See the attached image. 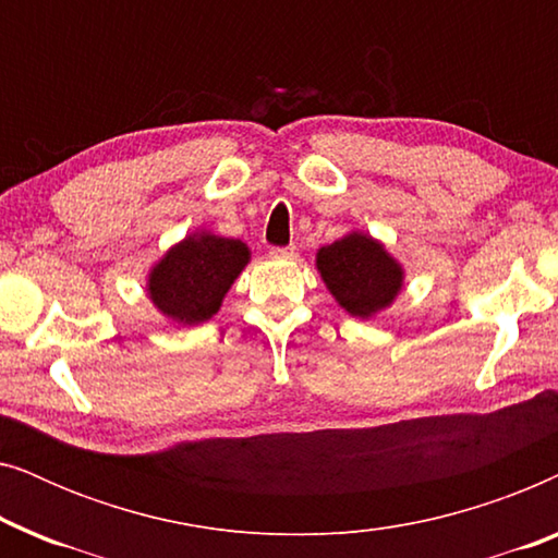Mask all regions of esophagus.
<instances>
[{"label":"esophagus","instance_id":"34e87169","mask_svg":"<svg viewBox=\"0 0 558 558\" xmlns=\"http://www.w3.org/2000/svg\"><path fill=\"white\" fill-rule=\"evenodd\" d=\"M269 254L274 258H292L294 256V246H274Z\"/></svg>","mask_w":558,"mask_h":558}]
</instances>
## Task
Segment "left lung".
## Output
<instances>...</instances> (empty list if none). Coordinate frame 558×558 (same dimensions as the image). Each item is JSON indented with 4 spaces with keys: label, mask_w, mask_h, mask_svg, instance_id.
I'll return each mask as SVG.
<instances>
[{
    "label": "left lung",
    "mask_w": 558,
    "mask_h": 558,
    "mask_svg": "<svg viewBox=\"0 0 558 558\" xmlns=\"http://www.w3.org/2000/svg\"><path fill=\"white\" fill-rule=\"evenodd\" d=\"M317 269L340 307L353 317L368 319L401 292V266L365 233H348L319 248Z\"/></svg>",
    "instance_id": "obj_1"
}]
</instances>
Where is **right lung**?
<instances>
[{"label":"right lung","instance_id":"1","mask_svg":"<svg viewBox=\"0 0 558 558\" xmlns=\"http://www.w3.org/2000/svg\"><path fill=\"white\" fill-rule=\"evenodd\" d=\"M248 246L213 233H193L170 248L149 274V300L180 325H197L220 302L248 264Z\"/></svg>","mask_w":558,"mask_h":558}]
</instances>
